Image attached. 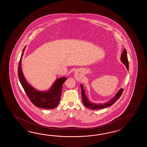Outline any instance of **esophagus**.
Instances as JSON below:
<instances>
[{"instance_id": "34e87169", "label": "esophagus", "mask_w": 147, "mask_h": 147, "mask_svg": "<svg viewBox=\"0 0 147 147\" xmlns=\"http://www.w3.org/2000/svg\"><path fill=\"white\" fill-rule=\"evenodd\" d=\"M74 77H75V79L77 80H81L82 78V76L80 73L78 72V71H76L75 72V75H74Z\"/></svg>"}]
</instances>
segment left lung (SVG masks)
I'll return each mask as SVG.
<instances>
[{"instance_id": "left-lung-1", "label": "left lung", "mask_w": 147, "mask_h": 147, "mask_svg": "<svg viewBox=\"0 0 147 147\" xmlns=\"http://www.w3.org/2000/svg\"><path fill=\"white\" fill-rule=\"evenodd\" d=\"M121 60L122 63L125 66L127 70H129V62H128V57H127V51L125 49L123 50L122 54H121ZM80 87L81 88V95H82V102L87 108L93 110L100 109H102L104 108H107V107L111 106V105H113V103L116 102V101L120 97L122 94V92L123 91V89L121 88L116 94L115 96L113 98L111 99H110L109 101L107 102L106 103H103V104H97V103L91 102L90 101H89L87 97L86 96V94L84 93L85 91L84 89L83 86L82 84H80Z\"/></svg>"}]
</instances>
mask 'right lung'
<instances>
[{
	"label": "right lung",
	"mask_w": 147,
	"mask_h": 147,
	"mask_svg": "<svg viewBox=\"0 0 147 147\" xmlns=\"http://www.w3.org/2000/svg\"><path fill=\"white\" fill-rule=\"evenodd\" d=\"M26 46L22 50L20 59L19 60L18 75L19 81L26 94L28 96L31 102L38 108L46 109H51L57 106L59 103L63 83L67 78L62 77L57 79L49 90L40 91L35 89L26 81L22 69V59Z\"/></svg>",
	"instance_id": "right-lung-1"
}]
</instances>
